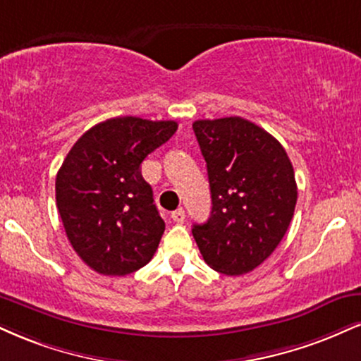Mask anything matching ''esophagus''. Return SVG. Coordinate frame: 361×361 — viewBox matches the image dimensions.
<instances>
[{
    "label": "esophagus",
    "instance_id": "obj_1",
    "mask_svg": "<svg viewBox=\"0 0 361 361\" xmlns=\"http://www.w3.org/2000/svg\"><path fill=\"white\" fill-rule=\"evenodd\" d=\"M171 219H173V222L183 224L185 222V210H183V208H178V210L171 212Z\"/></svg>",
    "mask_w": 361,
    "mask_h": 361
}]
</instances>
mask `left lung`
Listing matches in <instances>:
<instances>
[{"instance_id":"left-lung-1","label":"left lung","mask_w":361,"mask_h":361,"mask_svg":"<svg viewBox=\"0 0 361 361\" xmlns=\"http://www.w3.org/2000/svg\"><path fill=\"white\" fill-rule=\"evenodd\" d=\"M212 195L210 219L192 233L214 271L240 276L266 260L288 232L298 202L281 142L242 117L195 121Z\"/></svg>"}]
</instances>
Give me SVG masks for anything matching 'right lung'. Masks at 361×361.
Returning a JSON list of instances; mask_svg holds the SVG:
<instances>
[{
    "label": "right lung",
    "mask_w": 361,
    "mask_h": 361,
    "mask_svg": "<svg viewBox=\"0 0 361 361\" xmlns=\"http://www.w3.org/2000/svg\"><path fill=\"white\" fill-rule=\"evenodd\" d=\"M175 121L112 117L77 139L56 173L55 198L73 250L95 272L126 276L153 259L164 232L141 163Z\"/></svg>",
    "instance_id": "right-lung-1"
}]
</instances>
